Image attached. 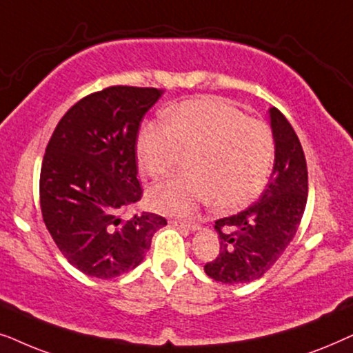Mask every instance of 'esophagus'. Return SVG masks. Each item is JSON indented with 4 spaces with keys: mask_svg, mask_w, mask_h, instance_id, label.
<instances>
[{
    "mask_svg": "<svg viewBox=\"0 0 353 353\" xmlns=\"http://www.w3.org/2000/svg\"><path fill=\"white\" fill-rule=\"evenodd\" d=\"M173 225L178 226V228H183V230H188V231H197L201 228L199 223H194V221H180V220H173L172 221Z\"/></svg>",
    "mask_w": 353,
    "mask_h": 353,
    "instance_id": "obj_1",
    "label": "esophagus"
}]
</instances>
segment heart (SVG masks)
Wrapping results in <instances>:
<instances>
[{"instance_id":"obj_1","label":"heart","mask_w":353,"mask_h":353,"mask_svg":"<svg viewBox=\"0 0 353 353\" xmlns=\"http://www.w3.org/2000/svg\"><path fill=\"white\" fill-rule=\"evenodd\" d=\"M162 122L144 125L137 161L144 175H167L183 154L188 170L159 183L149 194L161 214L186 216L212 197L216 209L234 210L254 201L267 185L274 157L272 128L216 98L167 109Z\"/></svg>"}]
</instances>
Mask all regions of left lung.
Listing matches in <instances>:
<instances>
[{
  "instance_id": "1",
  "label": "left lung",
  "mask_w": 353,
  "mask_h": 353,
  "mask_svg": "<svg viewBox=\"0 0 353 353\" xmlns=\"http://www.w3.org/2000/svg\"><path fill=\"white\" fill-rule=\"evenodd\" d=\"M274 165L267 190L239 214L215 221L220 252L204 265L212 279L244 284L262 278L296 236L307 205L305 154L296 132L276 108L270 109Z\"/></svg>"
}]
</instances>
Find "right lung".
I'll return each mask as SVG.
<instances>
[{
    "label": "right lung",
    "mask_w": 353,
    "mask_h": 353,
    "mask_svg": "<svg viewBox=\"0 0 353 353\" xmlns=\"http://www.w3.org/2000/svg\"><path fill=\"white\" fill-rule=\"evenodd\" d=\"M162 90L109 86L75 103L46 146L40 207L51 238L70 265L99 279L117 278L143 262L167 220L123 214L141 199L137 138L144 114Z\"/></svg>",
    "instance_id": "1"
}]
</instances>
